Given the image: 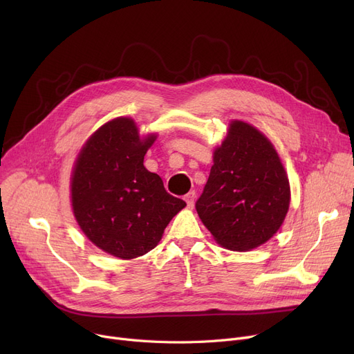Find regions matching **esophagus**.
Returning a JSON list of instances; mask_svg holds the SVG:
<instances>
[{"instance_id":"esophagus-1","label":"esophagus","mask_w":354,"mask_h":354,"mask_svg":"<svg viewBox=\"0 0 354 354\" xmlns=\"http://www.w3.org/2000/svg\"><path fill=\"white\" fill-rule=\"evenodd\" d=\"M195 198H196V194H195V191H191L189 194L185 195V201H187V205H188L189 208H194Z\"/></svg>"}]
</instances>
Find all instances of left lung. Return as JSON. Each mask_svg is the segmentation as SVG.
<instances>
[{"instance_id":"8db88e82","label":"left lung","mask_w":354,"mask_h":354,"mask_svg":"<svg viewBox=\"0 0 354 354\" xmlns=\"http://www.w3.org/2000/svg\"><path fill=\"white\" fill-rule=\"evenodd\" d=\"M195 207L216 243L231 251L257 248L280 230L290 183L272 143L258 129L230 123Z\"/></svg>"}]
</instances>
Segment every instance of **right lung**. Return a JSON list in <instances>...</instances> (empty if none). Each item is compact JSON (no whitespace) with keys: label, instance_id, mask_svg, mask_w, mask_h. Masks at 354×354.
<instances>
[{"label":"right lung","instance_id":"obj_1","mask_svg":"<svg viewBox=\"0 0 354 354\" xmlns=\"http://www.w3.org/2000/svg\"><path fill=\"white\" fill-rule=\"evenodd\" d=\"M156 135L140 139L129 118L107 122L90 136L71 175V207L84 235L104 252L132 259L153 250L185 201L167 194L143 166Z\"/></svg>","mask_w":354,"mask_h":354}]
</instances>
